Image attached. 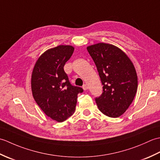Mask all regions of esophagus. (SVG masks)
<instances>
[{
    "mask_svg": "<svg viewBox=\"0 0 160 160\" xmlns=\"http://www.w3.org/2000/svg\"><path fill=\"white\" fill-rule=\"evenodd\" d=\"M82 88H83V89H84V91H87V90L88 89V88H89V87H88V85H87V84H84V85L82 86Z\"/></svg>",
    "mask_w": 160,
    "mask_h": 160,
    "instance_id": "1",
    "label": "esophagus"
}]
</instances>
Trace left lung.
Masks as SVG:
<instances>
[{
    "mask_svg": "<svg viewBox=\"0 0 160 160\" xmlns=\"http://www.w3.org/2000/svg\"><path fill=\"white\" fill-rule=\"evenodd\" d=\"M87 49L103 85L102 93L96 98L98 107L108 117H120L128 109L138 90L133 64L123 51L111 44L99 42Z\"/></svg>",
    "mask_w": 160,
    "mask_h": 160,
    "instance_id": "8db88e82",
    "label": "left lung"
}]
</instances>
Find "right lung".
<instances>
[{
	"instance_id": "add662e5",
	"label": "right lung",
	"mask_w": 160,
	"mask_h": 160,
	"mask_svg": "<svg viewBox=\"0 0 160 160\" xmlns=\"http://www.w3.org/2000/svg\"><path fill=\"white\" fill-rule=\"evenodd\" d=\"M74 47L59 45L45 51L33 69L31 86L33 97L49 118L58 122L66 120L76 108L81 87L72 86L64 66L72 56Z\"/></svg>"
}]
</instances>
